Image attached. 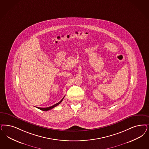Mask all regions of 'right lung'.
I'll return each mask as SVG.
<instances>
[{
	"mask_svg": "<svg viewBox=\"0 0 149 149\" xmlns=\"http://www.w3.org/2000/svg\"><path fill=\"white\" fill-rule=\"evenodd\" d=\"M64 97L62 98V100H61V101H60V102H59L58 103H57L56 104H54L53 106H52L51 107H46V108H40V107H37V108H38V109H41L42 111H49V110H50V109H51L52 108H54V107H56L57 106L58 104H59L61 103L62 102V101H63V98Z\"/></svg>",
	"mask_w": 149,
	"mask_h": 149,
	"instance_id": "add662e5",
	"label": "right lung"
}]
</instances>
